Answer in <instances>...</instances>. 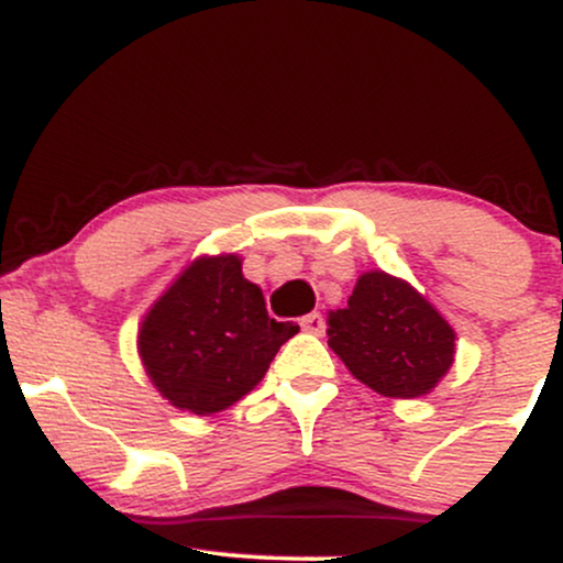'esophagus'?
<instances>
[{"label": "esophagus", "instance_id": "esophagus-1", "mask_svg": "<svg viewBox=\"0 0 563 563\" xmlns=\"http://www.w3.org/2000/svg\"><path fill=\"white\" fill-rule=\"evenodd\" d=\"M299 325H301V331H307V333H322L325 331V318H322L320 312H309L299 320Z\"/></svg>", "mask_w": 563, "mask_h": 563}]
</instances>
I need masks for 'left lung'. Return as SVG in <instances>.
I'll list each match as a JSON object with an SVG mask.
<instances>
[{"instance_id": "left-lung-1", "label": "left lung", "mask_w": 563, "mask_h": 563, "mask_svg": "<svg viewBox=\"0 0 563 563\" xmlns=\"http://www.w3.org/2000/svg\"><path fill=\"white\" fill-rule=\"evenodd\" d=\"M328 344L384 397L429 394L450 371L455 333L418 290L386 273H365L346 309L328 312Z\"/></svg>"}]
</instances>
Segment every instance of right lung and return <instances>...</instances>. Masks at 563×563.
I'll use <instances>...</instances> for the list:
<instances>
[{
    "label": "right lung",
    "instance_id": "obj_1",
    "mask_svg": "<svg viewBox=\"0 0 563 563\" xmlns=\"http://www.w3.org/2000/svg\"><path fill=\"white\" fill-rule=\"evenodd\" d=\"M294 322H277L238 256L198 260L153 303L140 331L147 376L174 407L211 416L264 378Z\"/></svg>",
    "mask_w": 563,
    "mask_h": 563
}]
</instances>
